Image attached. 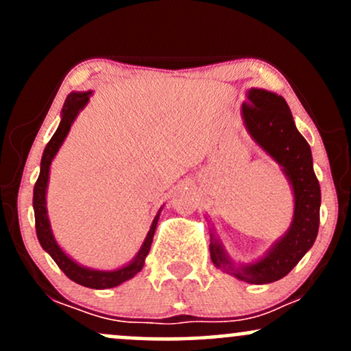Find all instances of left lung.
Masks as SVG:
<instances>
[{"mask_svg": "<svg viewBox=\"0 0 351 351\" xmlns=\"http://www.w3.org/2000/svg\"><path fill=\"white\" fill-rule=\"evenodd\" d=\"M243 119L254 142L280 165L291 181L295 201L293 219L289 231L263 259L252 264L234 265L215 232H211L209 252L213 264L236 279L271 284L287 276L315 243L320 224V184L313 171L310 145L297 130L284 97L264 88H251L243 104Z\"/></svg>", "mask_w": 351, "mask_h": 351, "instance_id": "1", "label": "left lung"}]
</instances>
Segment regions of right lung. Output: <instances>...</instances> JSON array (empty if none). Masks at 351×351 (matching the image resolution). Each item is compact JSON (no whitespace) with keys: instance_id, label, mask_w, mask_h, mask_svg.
<instances>
[{"instance_id":"obj_1","label":"right lung","mask_w":351,"mask_h":351,"mask_svg":"<svg viewBox=\"0 0 351 351\" xmlns=\"http://www.w3.org/2000/svg\"><path fill=\"white\" fill-rule=\"evenodd\" d=\"M92 92H71L67 95L66 102H64L62 112H60V123L56 130V134L52 135L49 143L46 145L41 158V171H39V178L34 184V196H33V208H34V217H36V234H38L39 244L43 245V249L54 259V263L59 265V269L69 277L71 280L77 282V284L84 285L88 289H110L117 287L122 282L132 279L135 274L142 271L145 264V257L150 252V245L153 241V234H155L156 223H158V215L153 219L150 231H148L147 237H145L142 247H140L138 254L135 256V259L130 264L123 265V267L115 269V271H97V269H87L84 265H79L77 263L71 259L62 249L59 247V244L56 243L54 236H52L49 217H47V208H46V189H47V181H49V167L54 160L56 153L59 152L60 145H62L64 138L71 130V125L75 120V117L79 115V112L87 106L88 97H90Z\"/></svg>"}]
</instances>
